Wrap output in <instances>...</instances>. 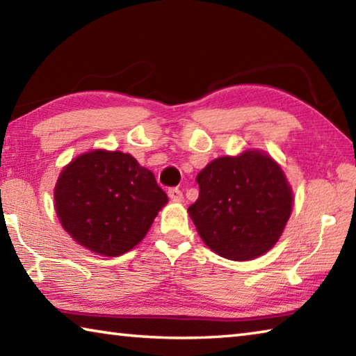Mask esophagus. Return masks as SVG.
<instances>
[{"label":"esophagus","instance_id":"esophagus-1","mask_svg":"<svg viewBox=\"0 0 356 356\" xmlns=\"http://www.w3.org/2000/svg\"><path fill=\"white\" fill-rule=\"evenodd\" d=\"M168 196H170L171 201H176V202H182L184 201V195L182 191L179 188H170L168 190Z\"/></svg>","mask_w":356,"mask_h":356}]
</instances>
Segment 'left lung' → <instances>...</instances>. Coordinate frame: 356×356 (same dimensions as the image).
Listing matches in <instances>:
<instances>
[{"label": "left lung", "mask_w": 356, "mask_h": 356, "mask_svg": "<svg viewBox=\"0 0 356 356\" xmlns=\"http://www.w3.org/2000/svg\"><path fill=\"white\" fill-rule=\"evenodd\" d=\"M200 197L188 207L210 250L231 261H251L278 242L292 213L284 171L264 150L215 159L196 176Z\"/></svg>", "instance_id": "1"}]
</instances>
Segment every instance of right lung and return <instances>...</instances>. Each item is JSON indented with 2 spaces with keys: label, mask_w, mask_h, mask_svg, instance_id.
Here are the masks:
<instances>
[{
  "label": "right lung",
  "mask_w": 356,
  "mask_h": 356,
  "mask_svg": "<svg viewBox=\"0 0 356 356\" xmlns=\"http://www.w3.org/2000/svg\"><path fill=\"white\" fill-rule=\"evenodd\" d=\"M152 171L120 150L94 149L63 168L55 210L64 231L83 248L116 257L146 237L166 206Z\"/></svg>",
  "instance_id": "obj_1"
}]
</instances>
